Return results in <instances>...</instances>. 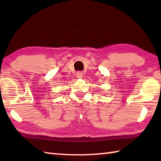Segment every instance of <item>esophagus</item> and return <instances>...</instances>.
<instances>
[{
	"instance_id": "obj_1",
	"label": "esophagus",
	"mask_w": 161,
	"mask_h": 161,
	"mask_svg": "<svg viewBox=\"0 0 161 161\" xmlns=\"http://www.w3.org/2000/svg\"><path fill=\"white\" fill-rule=\"evenodd\" d=\"M77 77L78 78H81V77H82V73H81V72H77Z\"/></svg>"
}]
</instances>
